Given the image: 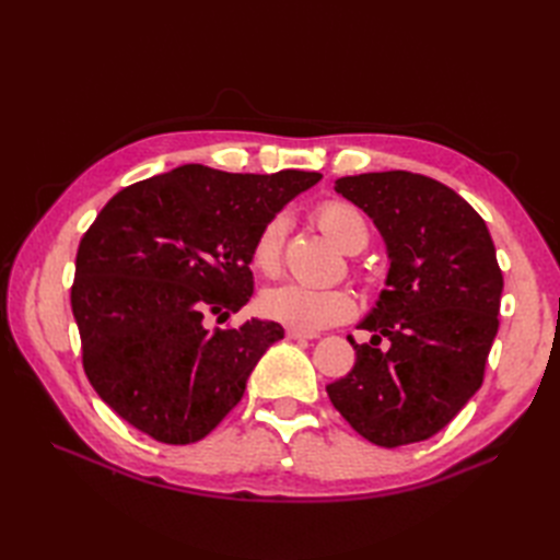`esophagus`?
Instances as JSON below:
<instances>
[{"mask_svg": "<svg viewBox=\"0 0 560 560\" xmlns=\"http://www.w3.org/2000/svg\"><path fill=\"white\" fill-rule=\"evenodd\" d=\"M287 338H292V341H308V338H313V334L299 331V329H287Z\"/></svg>", "mask_w": 560, "mask_h": 560, "instance_id": "esophagus-1", "label": "esophagus"}]
</instances>
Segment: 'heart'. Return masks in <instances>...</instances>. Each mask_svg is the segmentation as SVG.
Returning a JSON list of instances; mask_svg holds the SVG:
<instances>
[{
    "mask_svg": "<svg viewBox=\"0 0 560 560\" xmlns=\"http://www.w3.org/2000/svg\"><path fill=\"white\" fill-rule=\"evenodd\" d=\"M313 222L346 254H358L369 243V224L364 214L346 200H322L313 210ZM284 233L287 219L276 214L259 229L257 238L252 243V266L266 278H276L282 270ZM259 308L270 319L313 334L348 322L358 311V301L343 287L317 290V287L287 282L273 287V290H266L259 299Z\"/></svg>",
    "mask_w": 560,
    "mask_h": 560,
    "instance_id": "heart-1",
    "label": "heart"
}]
</instances>
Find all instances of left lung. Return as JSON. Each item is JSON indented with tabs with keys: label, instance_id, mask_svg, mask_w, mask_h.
I'll return each mask as SVG.
<instances>
[{
	"label": "left lung",
	"instance_id": "left-lung-1",
	"mask_svg": "<svg viewBox=\"0 0 560 560\" xmlns=\"http://www.w3.org/2000/svg\"><path fill=\"white\" fill-rule=\"evenodd\" d=\"M336 191L374 219L389 270L360 325L374 336L350 341L358 360L327 395L371 444L425 442L483 383L504 284L493 238L465 198L425 175H352Z\"/></svg>",
	"mask_w": 560,
	"mask_h": 560
}]
</instances>
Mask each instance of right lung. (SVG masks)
I'll return each mask as SVG.
<instances>
[{"label":"right lung","mask_w":560,"mask_h":560,"mask_svg":"<svg viewBox=\"0 0 560 560\" xmlns=\"http://www.w3.org/2000/svg\"><path fill=\"white\" fill-rule=\"evenodd\" d=\"M319 173H222L189 163L135 182L83 233L72 313L83 371L109 409L161 444L210 434L252 369L284 336L278 322H224L254 292L252 243Z\"/></svg>","instance_id":"right-lung-1"}]
</instances>
